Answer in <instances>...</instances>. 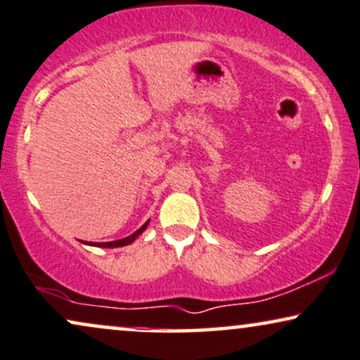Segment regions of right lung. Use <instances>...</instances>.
I'll use <instances>...</instances> for the list:
<instances>
[{"mask_svg":"<svg viewBox=\"0 0 360 360\" xmlns=\"http://www.w3.org/2000/svg\"><path fill=\"white\" fill-rule=\"evenodd\" d=\"M148 224H149V219H148L146 222H144V224L141 226L139 229L136 231V233H133L131 236H127V238H124V239H120V240H111V243H86V244H89V245H96V248H122V245H129L131 243H134L136 238H138V236H139L141 233H144V231H146Z\"/></svg>","mask_w":360,"mask_h":360,"instance_id":"obj_1","label":"right lung"}]
</instances>
